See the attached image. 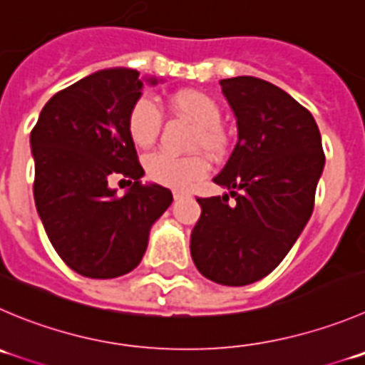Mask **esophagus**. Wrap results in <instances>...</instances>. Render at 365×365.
<instances>
[{
	"mask_svg": "<svg viewBox=\"0 0 365 365\" xmlns=\"http://www.w3.org/2000/svg\"><path fill=\"white\" fill-rule=\"evenodd\" d=\"M185 195H186L185 192H173V199H175V200L182 199V197H185Z\"/></svg>",
	"mask_w": 365,
	"mask_h": 365,
	"instance_id": "1",
	"label": "esophagus"
}]
</instances>
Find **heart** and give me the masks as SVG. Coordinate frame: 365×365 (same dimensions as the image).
I'll list each match as a JSON object with an SVG mask.
<instances>
[{
    "label": "heart",
    "instance_id": "b5f03b06",
    "mask_svg": "<svg viewBox=\"0 0 365 365\" xmlns=\"http://www.w3.org/2000/svg\"><path fill=\"white\" fill-rule=\"evenodd\" d=\"M170 109L193 123L190 148L206 152L218 159L225 152V134L220 127V107L199 89H180L168 98ZM163 118L152 100L138 98L127 114V133L130 141L140 148L155 143L161 130ZM145 173L155 185L173 190H186L207 173V163L202 155H172L154 152L145 158Z\"/></svg>",
    "mask_w": 365,
    "mask_h": 365
}]
</instances>
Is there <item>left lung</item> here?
<instances>
[{"mask_svg":"<svg viewBox=\"0 0 365 365\" xmlns=\"http://www.w3.org/2000/svg\"><path fill=\"white\" fill-rule=\"evenodd\" d=\"M238 141L215 177L229 193L199 197L190 251L215 283L244 287L269 276L307 225L324 168L321 133L307 107L255 76L220 81Z\"/></svg>","mask_w":365,"mask_h":365,"instance_id":"obj_1","label":"left lung"}]
</instances>
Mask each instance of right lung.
Listing matches in <instances>:
<instances>
[{
    "label": "right lung",
    "instance_id": "add662e5",
    "mask_svg": "<svg viewBox=\"0 0 365 365\" xmlns=\"http://www.w3.org/2000/svg\"><path fill=\"white\" fill-rule=\"evenodd\" d=\"M138 76L127 68L86 76L48 100L30 133L37 213L62 262L86 277L136 269L152 224L173 200L168 188L140 180L143 166L127 133L143 88ZM118 178L131 186L125 196L110 186Z\"/></svg>",
    "mask_w": 365,
    "mask_h": 365
}]
</instances>
